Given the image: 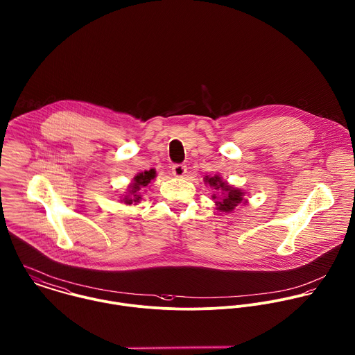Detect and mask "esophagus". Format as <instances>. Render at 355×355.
<instances>
[{
	"label": "esophagus",
	"mask_w": 355,
	"mask_h": 355,
	"mask_svg": "<svg viewBox=\"0 0 355 355\" xmlns=\"http://www.w3.org/2000/svg\"><path fill=\"white\" fill-rule=\"evenodd\" d=\"M171 170H173V174L175 177H184L185 173H187V166L182 164V163H175V164H173Z\"/></svg>",
	"instance_id": "esophagus-1"
}]
</instances>
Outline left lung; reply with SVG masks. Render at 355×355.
I'll return each instance as SVG.
<instances>
[{
    "mask_svg": "<svg viewBox=\"0 0 355 355\" xmlns=\"http://www.w3.org/2000/svg\"><path fill=\"white\" fill-rule=\"evenodd\" d=\"M206 182H209L215 191L222 189V191L225 192V193H222V199H219V202H216L218 210L225 211V213H229V211H232L239 203H241V200H243V192H241L240 189H236V188L229 187L226 182H223V181L220 180V177H218V175L207 177V178H206ZM213 198L214 199H218L215 195H214Z\"/></svg>",
    "mask_w": 355,
    "mask_h": 355,
    "instance_id": "obj_1",
    "label": "left lung"
}]
</instances>
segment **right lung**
Instances as JSON below:
<instances>
[{
    "mask_svg": "<svg viewBox=\"0 0 355 355\" xmlns=\"http://www.w3.org/2000/svg\"><path fill=\"white\" fill-rule=\"evenodd\" d=\"M155 175H156V171H155L153 168L149 170V171L140 173V174L135 178V182H133L132 189H130V195H133V199H126L125 202H126L128 205H132L133 202H139V199H140L139 191H140L141 188H144V187H146V185L150 182V180L155 178Z\"/></svg>",
    "mask_w": 355,
    "mask_h": 355,
    "instance_id": "1",
    "label": "right lung"
}]
</instances>
